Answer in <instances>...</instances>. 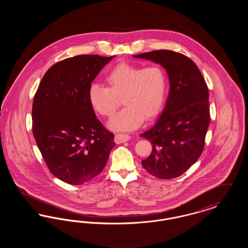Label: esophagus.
Here are the masks:
<instances>
[{
	"mask_svg": "<svg viewBox=\"0 0 248 248\" xmlns=\"http://www.w3.org/2000/svg\"><path fill=\"white\" fill-rule=\"evenodd\" d=\"M129 140L130 136L126 135V134H117L114 137V141H115L116 144H121V143L126 142L127 140Z\"/></svg>",
	"mask_w": 248,
	"mask_h": 248,
	"instance_id": "1",
	"label": "esophagus"
}]
</instances>
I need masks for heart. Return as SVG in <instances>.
<instances>
[{"label":"heart","instance_id":"obj_1","mask_svg":"<svg viewBox=\"0 0 248 248\" xmlns=\"http://www.w3.org/2000/svg\"><path fill=\"white\" fill-rule=\"evenodd\" d=\"M108 87L92 83L88 101L96 113L111 117L122 102L124 108L108 122L114 131H130L144 122L156 117L165 102L167 81L165 72L158 65L140 67L119 63L105 76Z\"/></svg>","mask_w":248,"mask_h":248}]
</instances>
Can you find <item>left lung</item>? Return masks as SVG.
Returning a JSON list of instances; mask_svg holds the SVG:
<instances>
[{
  "mask_svg": "<svg viewBox=\"0 0 248 248\" xmlns=\"http://www.w3.org/2000/svg\"><path fill=\"white\" fill-rule=\"evenodd\" d=\"M133 57L161 65L170 83L160 117L140 134L153 145L142 166L159 178L179 177L198 160L204 147L210 122L207 85L196 64L180 53L157 50Z\"/></svg>",
  "mask_w": 248,
  "mask_h": 248,
  "instance_id": "obj_1",
  "label": "left lung"
}]
</instances>
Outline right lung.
<instances>
[{
    "instance_id": "right-lung-1",
    "label": "right lung",
    "mask_w": 248,
    "mask_h": 248,
    "mask_svg": "<svg viewBox=\"0 0 248 248\" xmlns=\"http://www.w3.org/2000/svg\"><path fill=\"white\" fill-rule=\"evenodd\" d=\"M115 56L80 55L53 65L43 77L32 105V132L50 172L81 185L105 167L114 136L96 118L88 89Z\"/></svg>"
}]
</instances>
